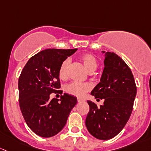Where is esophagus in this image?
Returning a JSON list of instances; mask_svg holds the SVG:
<instances>
[{"label":"esophagus","instance_id":"obj_1","mask_svg":"<svg viewBox=\"0 0 151 151\" xmlns=\"http://www.w3.org/2000/svg\"><path fill=\"white\" fill-rule=\"evenodd\" d=\"M78 102H85V100H84V99H78Z\"/></svg>","mask_w":151,"mask_h":151}]
</instances>
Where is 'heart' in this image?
Segmentation results:
<instances>
[{
	"label": "heart",
	"instance_id": "b5f03b06",
	"mask_svg": "<svg viewBox=\"0 0 151 151\" xmlns=\"http://www.w3.org/2000/svg\"><path fill=\"white\" fill-rule=\"evenodd\" d=\"M79 60L84 66L87 72L93 73L97 68V58L91 54H83L80 56ZM70 64L68 59L65 60L60 65L58 70L59 78L62 80H65L68 76V69ZM91 86L89 83H80V82H71L67 84L65 87V90L67 93L73 96L78 97H82L86 94L87 91L91 89Z\"/></svg>",
	"mask_w": 151,
	"mask_h": 151
}]
</instances>
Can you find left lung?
I'll use <instances>...</instances> for the list:
<instances>
[{
	"label": "left lung",
	"mask_w": 151,
	"mask_h": 151,
	"mask_svg": "<svg viewBox=\"0 0 151 151\" xmlns=\"http://www.w3.org/2000/svg\"><path fill=\"white\" fill-rule=\"evenodd\" d=\"M105 56L100 82L91 92L95 98L104 99V104L97 107L87 101L89 111L85 122L88 132L102 140L114 137L125 127L137 94L133 74L125 62L113 52Z\"/></svg>",
	"instance_id": "8db88e82"
}]
</instances>
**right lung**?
<instances>
[{
	"label": "right lung",
	"instance_id": "obj_1",
	"mask_svg": "<svg viewBox=\"0 0 151 151\" xmlns=\"http://www.w3.org/2000/svg\"><path fill=\"white\" fill-rule=\"evenodd\" d=\"M77 49H48L31 57L19 78V102L26 124L42 137L58 134L66 124L77 98L65 94L50 99L60 88L58 70L61 63Z\"/></svg>",
	"mask_w": 151,
	"mask_h": 151
}]
</instances>
